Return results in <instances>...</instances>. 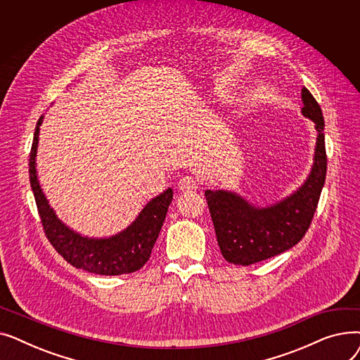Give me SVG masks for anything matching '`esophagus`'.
<instances>
[{
  "instance_id": "obj_1",
  "label": "esophagus",
  "mask_w": 360,
  "mask_h": 360,
  "mask_svg": "<svg viewBox=\"0 0 360 360\" xmlns=\"http://www.w3.org/2000/svg\"><path fill=\"white\" fill-rule=\"evenodd\" d=\"M197 186H198V181L190 175L182 176L178 182V188L181 191H194L197 190Z\"/></svg>"
}]
</instances>
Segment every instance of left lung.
<instances>
[{"label":"left lung","instance_id":"1","mask_svg":"<svg viewBox=\"0 0 360 360\" xmlns=\"http://www.w3.org/2000/svg\"><path fill=\"white\" fill-rule=\"evenodd\" d=\"M302 113L315 122L318 139L311 175L295 194L267 209H255L232 193L204 194L220 252L235 266H251L285 252L309 229L326 182L327 153L323 110L307 87H302Z\"/></svg>","mask_w":360,"mask_h":360}]
</instances>
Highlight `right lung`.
I'll use <instances>...</instances> for the list:
<instances>
[{
	"label": "right lung",
	"mask_w": 360,
	"mask_h": 360,
	"mask_svg": "<svg viewBox=\"0 0 360 360\" xmlns=\"http://www.w3.org/2000/svg\"><path fill=\"white\" fill-rule=\"evenodd\" d=\"M42 118L44 117L37 121L34 129L29 159V175L37 213H39L45 236L53 250L72 267L94 274L121 276L140 270L148 261L151 250L155 247L167 207L174 197L172 190L167 188L166 191L148 201L134 223L117 236L109 239H87L74 233L55 216L37 182L34 156Z\"/></svg>",
	"instance_id": "right-lung-1"
}]
</instances>
